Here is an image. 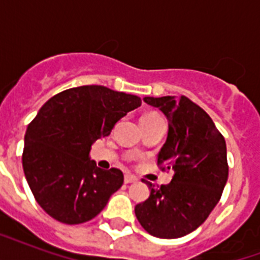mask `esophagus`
<instances>
[{"label": "esophagus", "mask_w": 260, "mask_h": 260, "mask_svg": "<svg viewBox=\"0 0 260 260\" xmlns=\"http://www.w3.org/2000/svg\"><path fill=\"white\" fill-rule=\"evenodd\" d=\"M136 181H138V179H136L135 177H132V175H125V177H124V182H125L126 185H129V183H135Z\"/></svg>", "instance_id": "esophagus-1"}]
</instances>
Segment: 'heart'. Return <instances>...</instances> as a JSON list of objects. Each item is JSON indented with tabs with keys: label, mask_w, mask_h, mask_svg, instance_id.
I'll return each instance as SVG.
<instances>
[{
	"label": "heart",
	"mask_w": 260,
	"mask_h": 260,
	"mask_svg": "<svg viewBox=\"0 0 260 260\" xmlns=\"http://www.w3.org/2000/svg\"><path fill=\"white\" fill-rule=\"evenodd\" d=\"M151 117H159V116L155 113H148L146 114V116H143V118H151Z\"/></svg>",
	"instance_id": "b5f03b06"
}]
</instances>
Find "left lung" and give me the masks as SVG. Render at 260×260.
Returning <instances> with one entry per match:
<instances>
[{
    "label": "left lung",
    "instance_id": "obj_1",
    "mask_svg": "<svg viewBox=\"0 0 260 260\" xmlns=\"http://www.w3.org/2000/svg\"><path fill=\"white\" fill-rule=\"evenodd\" d=\"M169 121L158 165L173 170L169 185H148L150 197L135 206L140 225L155 238L177 239L205 221L228 179L226 146L209 114L187 97H144Z\"/></svg>",
    "mask_w": 260,
    "mask_h": 260
}]
</instances>
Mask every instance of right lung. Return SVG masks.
<instances>
[{
  "instance_id": "1",
  "label": "right lung",
  "mask_w": 260,
  "mask_h": 260,
  "mask_svg": "<svg viewBox=\"0 0 260 260\" xmlns=\"http://www.w3.org/2000/svg\"><path fill=\"white\" fill-rule=\"evenodd\" d=\"M140 98L105 86H79L50 98L26 128L22 169L36 201L64 224L94 218L121 187L118 169L105 171L90 159L97 139L140 106Z\"/></svg>"
}]
</instances>
